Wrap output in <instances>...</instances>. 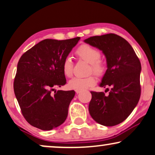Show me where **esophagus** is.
I'll return each instance as SVG.
<instances>
[{"mask_svg":"<svg viewBox=\"0 0 155 155\" xmlns=\"http://www.w3.org/2000/svg\"><path fill=\"white\" fill-rule=\"evenodd\" d=\"M81 91H76V94H80V93H81Z\"/></svg>","mask_w":155,"mask_h":155,"instance_id":"1","label":"esophagus"}]
</instances>
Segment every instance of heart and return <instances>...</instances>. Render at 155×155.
<instances>
[{
  "mask_svg": "<svg viewBox=\"0 0 155 155\" xmlns=\"http://www.w3.org/2000/svg\"><path fill=\"white\" fill-rule=\"evenodd\" d=\"M76 54L79 58L90 64V71H94L98 75H101L105 71L104 63L100 60L101 54L98 49L90 45H84L76 49ZM62 71L67 77H71L73 74V61L67 57L62 62ZM96 82V77L91 75L86 77H74L68 83L69 88L76 91H84L94 86Z\"/></svg>",
  "mask_w": 155,
  "mask_h": 155,
  "instance_id": "b5f03b06",
  "label": "heart"
}]
</instances>
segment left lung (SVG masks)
Listing matches in <instances>:
<instances>
[{
	"label": "left lung",
	"instance_id": "obj_1",
	"mask_svg": "<svg viewBox=\"0 0 155 155\" xmlns=\"http://www.w3.org/2000/svg\"><path fill=\"white\" fill-rule=\"evenodd\" d=\"M84 42L102 51L107 70L101 87L110 86L109 94L91 91L88 110L92 118L104 126L123 122L133 112L140 97L141 64L129 42L115 34L94 36Z\"/></svg>",
	"mask_w": 155,
	"mask_h": 155
}]
</instances>
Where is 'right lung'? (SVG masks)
<instances>
[{
  "instance_id": "add662e5",
  "label": "right lung",
  "mask_w": 155,
  "mask_h": 155,
  "mask_svg": "<svg viewBox=\"0 0 155 155\" xmlns=\"http://www.w3.org/2000/svg\"><path fill=\"white\" fill-rule=\"evenodd\" d=\"M79 40V37L65 40L46 39L20 57L14 92L22 115L32 126L51 130L67 119L75 91H51L67 83L62 62Z\"/></svg>"
}]
</instances>
